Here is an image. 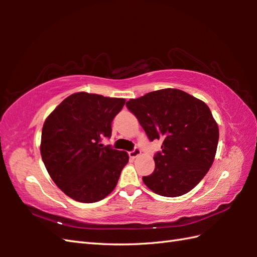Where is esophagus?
Returning a JSON list of instances; mask_svg holds the SVG:
<instances>
[{
	"mask_svg": "<svg viewBox=\"0 0 257 257\" xmlns=\"http://www.w3.org/2000/svg\"><path fill=\"white\" fill-rule=\"evenodd\" d=\"M140 154H141V150L138 148V147H136L134 150L128 152V155H129L130 158H132V159H135V158H137L138 156H140Z\"/></svg>",
	"mask_w": 257,
	"mask_h": 257,
	"instance_id": "34e87169",
	"label": "esophagus"
}]
</instances>
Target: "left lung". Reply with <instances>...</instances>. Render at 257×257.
Here are the masks:
<instances>
[{
  "mask_svg": "<svg viewBox=\"0 0 257 257\" xmlns=\"http://www.w3.org/2000/svg\"><path fill=\"white\" fill-rule=\"evenodd\" d=\"M150 141L161 140L155 171L143 177L155 193L174 198L192 190L211 168L219 127L210 108L185 91L167 88L125 102Z\"/></svg>",
  "mask_w": 257,
  "mask_h": 257,
  "instance_id": "left-lung-1",
  "label": "left lung"
}]
</instances>
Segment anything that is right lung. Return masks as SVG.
Listing matches in <instances>:
<instances>
[{"label":"right lung","mask_w":257,"mask_h":257,"mask_svg":"<svg viewBox=\"0 0 257 257\" xmlns=\"http://www.w3.org/2000/svg\"><path fill=\"white\" fill-rule=\"evenodd\" d=\"M124 105L122 98L76 92L45 120L41 155L53 181L69 198L92 203L117 185L127 152L103 146L111 122Z\"/></svg>","instance_id":"right-lung-1"}]
</instances>
